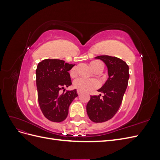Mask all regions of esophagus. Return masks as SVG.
I'll list each match as a JSON object with an SVG mask.
<instances>
[{"label": "esophagus", "mask_w": 160, "mask_h": 160, "mask_svg": "<svg viewBox=\"0 0 160 160\" xmlns=\"http://www.w3.org/2000/svg\"><path fill=\"white\" fill-rule=\"evenodd\" d=\"M77 94H78L79 95H80L81 94V92H80L79 91H77Z\"/></svg>", "instance_id": "obj_1"}]
</instances>
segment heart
<instances>
[{"instance_id":"1","label":"heart","mask_w":160,"mask_h":160,"mask_svg":"<svg viewBox=\"0 0 160 160\" xmlns=\"http://www.w3.org/2000/svg\"><path fill=\"white\" fill-rule=\"evenodd\" d=\"M90 66L95 72L99 73L103 69V65L99 61H93L90 62ZM77 75V67H74L70 71V76L75 77ZM99 83L98 80H88L84 78H79L74 81L73 88L82 93H87L98 88Z\"/></svg>"}]
</instances>
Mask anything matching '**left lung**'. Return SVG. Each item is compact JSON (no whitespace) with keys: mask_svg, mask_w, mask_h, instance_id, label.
<instances>
[{"mask_svg":"<svg viewBox=\"0 0 160 160\" xmlns=\"http://www.w3.org/2000/svg\"><path fill=\"white\" fill-rule=\"evenodd\" d=\"M96 59L103 61L108 67L109 78L98 90L103 93L91 95L87 104V113L89 119L95 123H102L111 119L122 104L129 78V66L118 57L101 55Z\"/></svg>","mask_w":160,"mask_h":160,"instance_id":"8db88e82","label":"left lung"}]
</instances>
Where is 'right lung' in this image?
Wrapping results in <instances>:
<instances>
[{"label": "right lung", "mask_w": 160, "mask_h": 160, "mask_svg": "<svg viewBox=\"0 0 160 160\" xmlns=\"http://www.w3.org/2000/svg\"><path fill=\"white\" fill-rule=\"evenodd\" d=\"M75 65L59 59H45L38 64L36 83L38 101L45 117L53 122H61L68 115L69 107L78 96L76 89L66 91L72 83L69 71ZM64 89L61 94L60 91Z\"/></svg>", "instance_id": "add662e5"}]
</instances>
